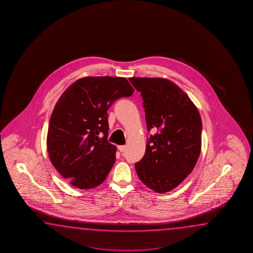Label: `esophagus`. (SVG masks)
Segmentation results:
<instances>
[{
	"label": "esophagus",
	"mask_w": 253,
	"mask_h": 253,
	"mask_svg": "<svg viewBox=\"0 0 253 253\" xmlns=\"http://www.w3.org/2000/svg\"><path fill=\"white\" fill-rule=\"evenodd\" d=\"M118 148H119V150L120 151V152H124V151L126 150V145H119Z\"/></svg>",
	"instance_id": "esophagus-1"
}]
</instances>
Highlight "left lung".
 I'll use <instances>...</instances> for the list:
<instances>
[{
  "label": "left lung",
  "mask_w": 253,
  "mask_h": 253,
  "mask_svg": "<svg viewBox=\"0 0 253 253\" xmlns=\"http://www.w3.org/2000/svg\"><path fill=\"white\" fill-rule=\"evenodd\" d=\"M144 100L147 130H157L134 165L141 182L156 193L176 188L197 163L202 148L199 111L181 87L164 78H130Z\"/></svg>",
  "instance_id": "8db88e82"
}]
</instances>
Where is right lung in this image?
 <instances>
[{
  "instance_id": "add662e5",
  "label": "right lung",
  "mask_w": 253,
  "mask_h": 253,
  "mask_svg": "<svg viewBox=\"0 0 253 253\" xmlns=\"http://www.w3.org/2000/svg\"><path fill=\"white\" fill-rule=\"evenodd\" d=\"M134 91L126 78L106 76L81 78L62 93L49 119L47 150L70 185L87 190L106 180L117 152L108 141V109Z\"/></svg>"
}]
</instances>
